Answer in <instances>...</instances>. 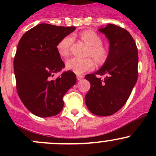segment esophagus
Returning <instances> with one entry per match:
<instances>
[{
  "label": "esophagus",
  "mask_w": 156,
  "mask_h": 156,
  "mask_svg": "<svg viewBox=\"0 0 156 156\" xmlns=\"http://www.w3.org/2000/svg\"><path fill=\"white\" fill-rule=\"evenodd\" d=\"M83 78H84V76H83V75H77V80H78V81H79V80L82 79Z\"/></svg>",
  "instance_id": "34e87169"
}]
</instances>
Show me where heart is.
<instances>
[{
	"instance_id": "1",
	"label": "heart",
	"mask_w": 156,
	"mask_h": 156,
	"mask_svg": "<svg viewBox=\"0 0 156 156\" xmlns=\"http://www.w3.org/2000/svg\"><path fill=\"white\" fill-rule=\"evenodd\" d=\"M81 40L89 47L87 55H90L97 62L101 63L106 60L108 51L104 47L102 46V40L100 36L92 31H84L80 34ZM72 37L67 35L59 41L57 44L56 49L59 54L62 56H66L69 53V49L72 43ZM67 69L75 73L82 74L87 71L91 70L94 66V62L90 58L72 57L66 62Z\"/></svg>"
}]
</instances>
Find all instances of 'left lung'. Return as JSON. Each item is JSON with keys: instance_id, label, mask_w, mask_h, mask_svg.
Returning <instances> with one entry per match:
<instances>
[{"instance_id": "1", "label": "left lung", "mask_w": 156, "mask_h": 156, "mask_svg": "<svg viewBox=\"0 0 156 156\" xmlns=\"http://www.w3.org/2000/svg\"><path fill=\"white\" fill-rule=\"evenodd\" d=\"M109 50L104 64L85 78L90 89L85 96L89 111L99 116L117 112L126 103L138 78V51L134 40L127 30L114 24L100 27Z\"/></svg>"}]
</instances>
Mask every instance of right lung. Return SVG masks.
Here are the masks:
<instances>
[{
	"label": "right lung",
	"mask_w": 156,
	"mask_h": 156,
	"mask_svg": "<svg viewBox=\"0 0 156 156\" xmlns=\"http://www.w3.org/2000/svg\"><path fill=\"white\" fill-rule=\"evenodd\" d=\"M75 29L41 23L26 31L19 41L13 61L17 92L24 106L38 117L59 114L64 106L62 97L76 83L72 71L52 79L65 67L57 44Z\"/></svg>",
	"instance_id": "add662e5"
}]
</instances>
